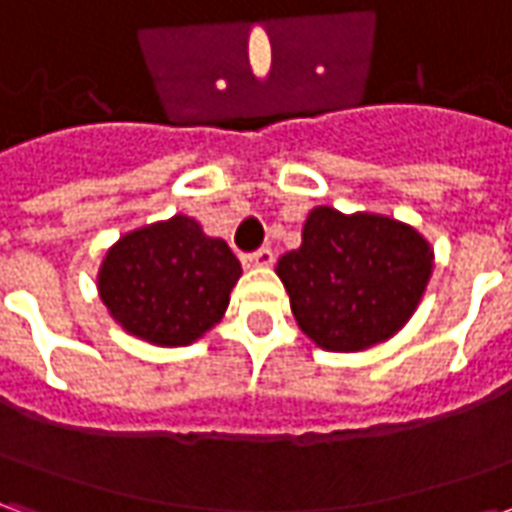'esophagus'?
<instances>
[{
	"label": "esophagus",
	"mask_w": 512,
	"mask_h": 512,
	"mask_svg": "<svg viewBox=\"0 0 512 512\" xmlns=\"http://www.w3.org/2000/svg\"><path fill=\"white\" fill-rule=\"evenodd\" d=\"M244 266L246 268H268L274 266V252L271 249H257V252H252V255L244 257Z\"/></svg>",
	"instance_id": "esophagus-1"
}]
</instances>
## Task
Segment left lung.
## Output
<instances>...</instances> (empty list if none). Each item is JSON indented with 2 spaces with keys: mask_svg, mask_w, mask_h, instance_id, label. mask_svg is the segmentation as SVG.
<instances>
[{
  "mask_svg": "<svg viewBox=\"0 0 512 512\" xmlns=\"http://www.w3.org/2000/svg\"><path fill=\"white\" fill-rule=\"evenodd\" d=\"M430 274L433 246L417 227L329 205L307 213L301 246L277 263L299 329L334 354L395 337L417 312Z\"/></svg>",
  "mask_w": 512,
  "mask_h": 512,
  "instance_id": "left-lung-1",
  "label": "left lung"
}]
</instances>
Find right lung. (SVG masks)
<instances>
[{"mask_svg":"<svg viewBox=\"0 0 512 512\" xmlns=\"http://www.w3.org/2000/svg\"><path fill=\"white\" fill-rule=\"evenodd\" d=\"M241 263L222 238L175 213L136 227L106 249L98 296L123 332L161 348L200 340L222 321Z\"/></svg>","mask_w":512,"mask_h":512,"instance_id":"add662e5","label":"right lung"}]
</instances>
